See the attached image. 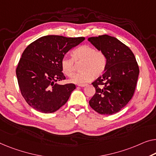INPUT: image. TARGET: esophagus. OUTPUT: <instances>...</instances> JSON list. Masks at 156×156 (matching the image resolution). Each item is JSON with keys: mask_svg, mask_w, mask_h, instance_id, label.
<instances>
[{"mask_svg": "<svg viewBox=\"0 0 156 156\" xmlns=\"http://www.w3.org/2000/svg\"><path fill=\"white\" fill-rule=\"evenodd\" d=\"M86 85H87L86 84H80V85H78V87H85Z\"/></svg>", "mask_w": 156, "mask_h": 156, "instance_id": "34e87169", "label": "esophagus"}]
</instances>
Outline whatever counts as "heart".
I'll return each mask as SVG.
<instances>
[{"mask_svg": "<svg viewBox=\"0 0 156 156\" xmlns=\"http://www.w3.org/2000/svg\"><path fill=\"white\" fill-rule=\"evenodd\" d=\"M72 57H65L61 61V67L63 73L71 77L75 71V62L83 61L80 73L74 75L70 81L75 84L80 85L91 81L93 78L99 77L105 71L106 57L101 51L89 45H83L76 49L72 52Z\"/></svg>", "mask_w": 156, "mask_h": 156, "instance_id": "obj_1", "label": "heart"}]
</instances>
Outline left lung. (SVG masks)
<instances>
[{
	"mask_svg": "<svg viewBox=\"0 0 156 156\" xmlns=\"http://www.w3.org/2000/svg\"><path fill=\"white\" fill-rule=\"evenodd\" d=\"M88 41L106 57L104 73L92 83L96 92L90 106L100 114L113 115L133 96L139 73L137 62L132 50L115 37L105 34Z\"/></svg>",
	"mask_w": 156,
	"mask_h": 156,
	"instance_id": "obj_1",
	"label": "left lung"
}]
</instances>
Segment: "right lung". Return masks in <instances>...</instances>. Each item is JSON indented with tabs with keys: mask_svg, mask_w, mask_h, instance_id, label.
<instances>
[{
	"mask_svg": "<svg viewBox=\"0 0 156 156\" xmlns=\"http://www.w3.org/2000/svg\"><path fill=\"white\" fill-rule=\"evenodd\" d=\"M84 40V37L50 35L27 46L16 74L21 93L31 107L39 112L51 113L66 103L76 85L57 83L66 79L62 72L61 61L69 50Z\"/></svg>",
	"mask_w": 156,
	"mask_h": 156,
	"instance_id": "add662e5",
	"label": "right lung"
}]
</instances>
